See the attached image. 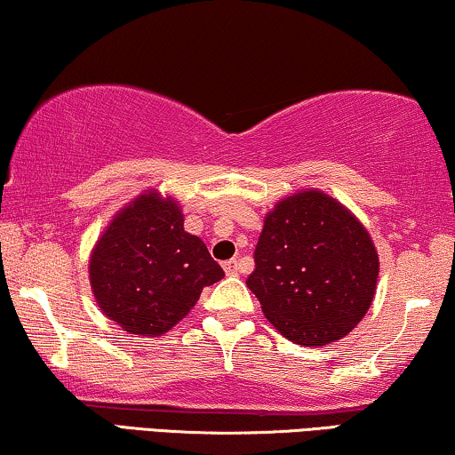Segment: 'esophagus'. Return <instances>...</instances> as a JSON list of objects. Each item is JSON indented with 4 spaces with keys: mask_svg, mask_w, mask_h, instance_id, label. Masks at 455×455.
<instances>
[{
    "mask_svg": "<svg viewBox=\"0 0 455 455\" xmlns=\"http://www.w3.org/2000/svg\"><path fill=\"white\" fill-rule=\"evenodd\" d=\"M223 271H226L229 277L238 275V260H235V259L226 260V263H223Z\"/></svg>",
    "mask_w": 455,
    "mask_h": 455,
    "instance_id": "34e87169",
    "label": "esophagus"
}]
</instances>
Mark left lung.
<instances>
[{"label":"left lung","instance_id":"obj_1","mask_svg":"<svg viewBox=\"0 0 455 455\" xmlns=\"http://www.w3.org/2000/svg\"><path fill=\"white\" fill-rule=\"evenodd\" d=\"M377 277L369 229L333 196L304 188L267 213L246 285L283 338L316 347L364 319Z\"/></svg>","mask_w":455,"mask_h":455}]
</instances>
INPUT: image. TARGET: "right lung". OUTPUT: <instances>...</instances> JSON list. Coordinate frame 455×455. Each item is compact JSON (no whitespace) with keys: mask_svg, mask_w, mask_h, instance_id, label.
I'll use <instances>...</instances> for the list:
<instances>
[{"mask_svg":"<svg viewBox=\"0 0 455 455\" xmlns=\"http://www.w3.org/2000/svg\"><path fill=\"white\" fill-rule=\"evenodd\" d=\"M223 275L204 242L184 229L180 203L157 190L117 211L89 259L97 307L124 331L145 338L178 325L203 288Z\"/></svg>","mask_w":455,"mask_h":455,"instance_id":"right-lung-1","label":"right lung"}]
</instances>
